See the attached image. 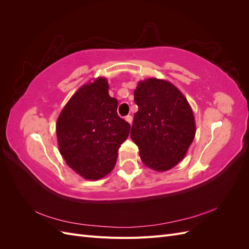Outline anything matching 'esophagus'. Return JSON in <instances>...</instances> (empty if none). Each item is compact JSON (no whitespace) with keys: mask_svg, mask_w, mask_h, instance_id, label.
<instances>
[{"mask_svg":"<svg viewBox=\"0 0 249 249\" xmlns=\"http://www.w3.org/2000/svg\"><path fill=\"white\" fill-rule=\"evenodd\" d=\"M124 119H125V120H126V122H127V123H129L130 124H132V122H133V117H132L131 115H126V116L124 117Z\"/></svg>","mask_w":249,"mask_h":249,"instance_id":"34e87169","label":"esophagus"}]
</instances>
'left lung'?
I'll use <instances>...</instances> for the list:
<instances>
[{"label":"left lung","instance_id":"1","mask_svg":"<svg viewBox=\"0 0 249 249\" xmlns=\"http://www.w3.org/2000/svg\"><path fill=\"white\" fill-rule=\"evenodd\" d=\"M134 101L138 111L131 138L141 161L156 171L175 167L184 159L196 131L189 103L170 82L156 78L138 83Z\"/></svg>","mask_w":249,"mask_h":249}]
</instances>
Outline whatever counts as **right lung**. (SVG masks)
Masks as SVG:
<instances>
[{"label": "right lung", "instance_id": "add662e5", "mask_svg": "<svg viewBox=\"0 0 249 249\" xmlns=\"http://www.w3.org/2000/svg\"><path fill=\"white\" fill-rule=\"evenodd\" d=\"M108 89L105 78L83 85L67 102L56 124L60 154L87 179H100L111 172L118 148L131 130L130 124L118 116V102Z\"/></svg>", "mask_w": 249, "mask_h": 249}]
</instances>
